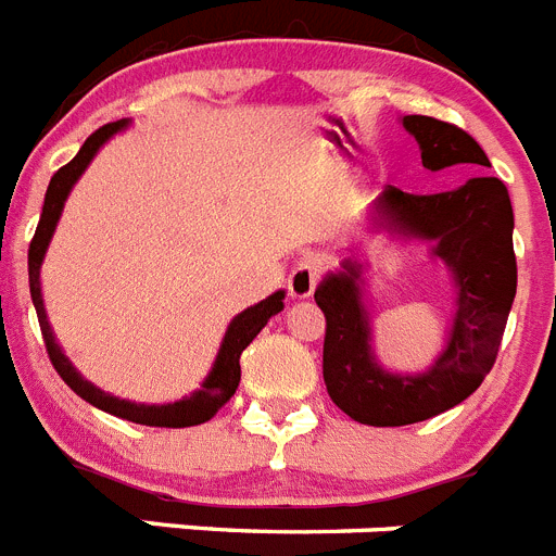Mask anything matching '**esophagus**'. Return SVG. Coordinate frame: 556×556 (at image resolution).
<instances>
[{
  "instance_id": "34e87169",
  "label": "esophagus",
  "mask_w": 556,
  "mask_h": 556,
  "mask_svg": "<svg viewBox=\"0 0 556 556\" xmlns=\"http://www.w3.org/2000/svg\"><path fill=\"white\" fill-rule=\"evenodd\" d=\"M317 281H320V258L317 255H303L301 262L292 267V273H289V294H292L294 301L312 298Z\"/></svg>"
}]
</instances>
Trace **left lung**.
I'll use <instances>...</instances> for the list:
<instances>
[{
    "label": "left lung",
    "mask_w": 556,
    "mask_h": 556,
    "mask_svg": "<svg viewBox=\"0 0 556 556\" xmlns=\"http://www.w3.org/2000/svg\"><path fill=\"white\" fill-rule=\"evenodd\" d=\"M426 169L490 166L468 132L431 116H404ZM370 225L401 239L429 242L448 267L456 292L454 323L434 365L424 372L387 370L372 351L365 308V262L342 258L314 292L326 314L323 378L328 395L365 426H409L429 420L473 395L490 372L518 287L513 250V203L507 186L473 175L440 194H406L387 186L370 205Z\"/></svg>",
    "instance_id": "1"
}]
</instances>
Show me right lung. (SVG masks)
Returning a JSON list of instances; mask_svg holds the SVG:
<instances>
[{
    "mask_svg": "<svg viewBox=\"0 0 556 556\" xmlns=\"http://www.w3.org/2000/svg\"><path fill=\"white\" fill-rule=\"evenodd\" d=\"M127 125H130V119H119L100 127L97 132H91L75 159L68 161L66 166H61V169L52 175V180H49L41 219H38L36 236H33L29 253H27L29 298H33V306H36L43 342H47V353L49 358H52V365H55L58 376H61L63 381H66V384L83 397V401H88V404L97 406V409L108 412V415H116L122 417V420H132V424L161 426V429H186V426L205 424V420H211V417L217 415V412L228 404L230 395H233L236 387H239V378H242L239 356H242L244 348L253 342L255 333L267 326L269 317H275V314L281 312L287 292L278 289V292H273L269 298H264L262 303H255V306L244 308L242 314H236L233 320H230L228 331H225L223 345H219L217 351V358H214L208 376L203 378L200 390L180 397V401H175V404H136V401H125V397H116L111 395V392L100 390V387H94L91 381H86V378L77 372V367L72 365V362L66 358V353L61 351L55 333H52V326H49L47 308H43V294H41V264H43V255H47L49 242H52V233H55L58 219H61L63 214V205H66L68 191L75 189V184L80 180L83 172L88 169V164L94 161L100 147L105 144L108 139H113L116 132L125 130Z\"/></svg>",
    "mask_w": 556,
    "mask_h": 556,
    "instance_id": "right-lung-1",
    "label": "right lung"
}]
</instances>
